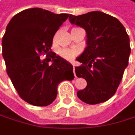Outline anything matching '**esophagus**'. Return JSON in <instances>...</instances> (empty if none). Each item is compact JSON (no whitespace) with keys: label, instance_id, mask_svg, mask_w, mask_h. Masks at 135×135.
<instances>
[{"label":"esophagus","instance_id":"34e87169","mask_svg":"<svg viewBox=\"0 0 135 135\" xmlns=\"http://www.w3.org/2000/svg\"><path fill=\"white\" fill-rule=\"evenodd\" d=\"M73 72H74V75L76 77V75H75V67L73 66Z\"/></svg>","mask_w":135,"mask_h":135}]
</instances>
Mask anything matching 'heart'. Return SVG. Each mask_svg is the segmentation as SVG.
I'll return each instance as SVG.
<instances>
[{
    "instance_id": "obj_1",
    "label": "heart",
    "mask_w": 135,
    "mask_h": 135,
    "mask_svg": "<svg viewBox=\"0 0 135 135\" xmlns=\"http://www.w3.org/2000/svg\"><path fill=\"white\" fill-rule=\"evenodd\" d=\"M60 55L66 60H72L78 55V50H70V49H63L60 50Z\"/></svg>"
}]
</instances>
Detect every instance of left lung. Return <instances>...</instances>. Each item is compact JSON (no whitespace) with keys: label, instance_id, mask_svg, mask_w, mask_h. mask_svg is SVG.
<instances>
[{"label":"left lung","instance_id":"left-lung-1","mask_svg":"<svg viewBox=\"0 0 135 135\" xmlns=\"http://www.w3.org/2000/svg\"><path fill=\"white\" fill-rule=\"evenodd\" d=\"M72 25L85 30L86 45L76 60L77 77L86 80L84 90L77 92L80 100L89 104L107 101L117 90L130 55L129 38L117 18L101 11L80 16L70 15Z\"/></svg>","mask_w":135,"mask_h":135}]
</instances>
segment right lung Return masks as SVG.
<instances>
[{
    "label": "right lung",
    "instance_id": "add662e5",
    "mask_svg": "<svg viewBox=\"0 0 135 135\" xmlns=\"http://www.w3.org/2000/svg\"><path fill=\"white\" fill-rule=\"evenodd\" d=\"M68 17L31 8L13 16L6 26L2 55L7 75L20 97L33 105H49L56 98L60 83L75 78L73 65L60 55L52 53L50 58H40L50 53L55 32Z\"/></svg>",
    "mask_w": 135,
    "mask_h": 135
}]
</instances>
